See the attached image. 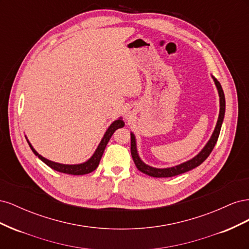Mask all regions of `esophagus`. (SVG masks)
Listing matches in <instances>:
<instances>
[{"instance_id":"1","label":"esophagus","mask_w":249,"mask_h":249,"mask_svg":"<svg viewBox=\"0 0 249 249\" xmlns=\"http://www.w3.org/2000/svg\"><path fill=\"white\" fill-rule=\"evenodd\" d=\"M124 116H125V118H130L132 116V113L130 111H127L125 114H124Z\"/></svg>"}]
</instances>
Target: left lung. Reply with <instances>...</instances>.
<instances>
[{
    "instance_id": "left-lung-1",
    "label": "left lung",
    "mask_w": 249,
    "mask_h": 249,
    "mask_svg": "<svg viewBox=\"0 0 249 249\" xmlns=\"http://www.w3.org/2000/svg\"><path fill=\"white\" fill-rule=\"evenodd\" d=\"M213 80L215 82V85L217 87L218 93H219V99H220V111H219V116H218V120L217 124L215 126V130L211 136L210 140L208 141V143L206 144V146L202 148L201 152L195 156L193 159L187 161L185 163H182L178 165V166H173V167H169V168H154L152 166H148L145 163H143L141 161V159L138 156L137 153V147H136V139H135L134 134L131 133V154H132V158L134 160L135 165L138 168V170H140L141 172L145 173L147 176L154 177V178H170V177H176L178 175H182L184 172L189 171L195 167L199 166V165L205 161L207 158L210 156L211 152H212L216 142L218 140V137H219L220 134V130H221V124L223 122L224 118V112H225V99H224V93L222 87L220 85V83L218 82V80L216 78L213 77Z\"/></svg>"
}]
</instances>
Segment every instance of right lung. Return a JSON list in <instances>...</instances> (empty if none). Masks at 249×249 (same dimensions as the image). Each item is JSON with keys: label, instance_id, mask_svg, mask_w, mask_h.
I'll return each mask as SVG.
<instances>
[{"label": "right lung", "instance_id": "add662e5", "mask_svg": "<svg viewBox=\"0 0 249 249\" xmlns=\"http://www.w3.org/2000/svg\"><path fill=\"white\" fill-rule=\"evenodd\" d=\"M124 125V120L122 118L115 120V122L108 127V130L106 131V133H105L101 143L99 144V146H97L95 153L92 155V157L90 158L88 161L82 163V164H76V165H66V164H60V163L50 161V160L46 159V158H43L42 156H40L38 153H37L36 150L33 148V146L31 145V143H30L28 140L27 141L29 143L30 147H31L32 152L37 157H38L43 163H46L48 166L51 167L52 169H54V170L59 171V172H62V173H67V175L82 176V175H86V173H90L91 171L96 169V167L99 166L100 161L102 159L104 150H105V148H106L107 143L109 142L113 133H114L117 129H119V127H123Z\"/></svg>", "mask_w": 249, "mask_h": 249}]
</instances>
